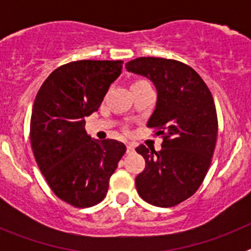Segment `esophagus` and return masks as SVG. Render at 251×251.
Listing matches in <instances>:
<instances>
[{"label":"esophagus","mask_w":251,"mask_h":251,"mask_svg":"<svg viewBox=\"0 0 251 251\" xmlns=\"http://www.w3.org/2000/svg\"><path fill=\"white\" fill-rule=\"evenodd\" d=\"M134 148H136V146L133 145V143H127V153H133L134 152Z\"/></svg>","instance_id":"1"}]
</instances>
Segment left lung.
Instances as JSON below:
<instances>
[{
	"mask_svg": "<svg viewBox=\"0 0 251 251\" xmlns=\"http://www.w3.org/2000/svg\"><path fill=\"white\" fill-rule=\"evenodd\" d=\"M128 72L147 77L157 90L147 126L163 136L161 151L136 148L146 168L136 177L139 196L151 205L171 207L195 194L211 163L217 138L214 99L194 69L176 60L138 57Z\"/></svg>",
	"mask_w": 251,
	"mask_h": 251,
	"instance_id": "obj_1",
	"label": "left lung"
}]
</instances>
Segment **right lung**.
Masks as SVG:
<instances>
[{"instance_id": "obj_1", "label": "right lung", "mask_w": 251, "mask_h": 251, "mask_svg": "<svg viewBox=\"0 0 251 251\" xmlns=\"http://www.w3.org/2000/svg\"><path fill=\"white\" fill-rule=\"evenodd\" d=\"M122 60H80L51 73L35 98L30 141L46 182L75 207L100 202L109 178L126 153L115 139H93L85 118L100 106L121 75Z\"/></svg>"}]
</instances>
